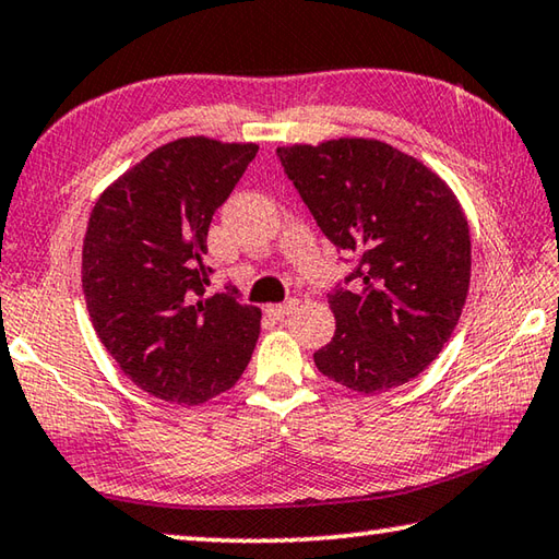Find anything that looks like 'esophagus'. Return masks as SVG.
I'll use <instances>...</instances> for the list:
<instances>
[{"instance_id":"obj_1","label":"esophagus","mask_w":559,"mask_h":559,"mask_svg":"<svg viewBox=\"0 0 559 559\" xmlns=\"http://www.w3.org/2000/svg\"><path fill=\"white\" fill-rule=\"evenodd\" d=\"M296 306H298L296 300L278 302V306H269V308H266V314H269V318H273V320H286L288 314H290L293 310H296Z\"/></svg>"}]
</instances>
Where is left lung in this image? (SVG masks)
<instances>
[{
  "instance_id": "left-lung-1",
  "label": "left lung",
  "mask_w": 559,
  "mask_h": 559,
  "mask_svg": "<svg viewBox=\"0 0 559 559\" xmlns=\"http://www.w3.org/2000/svg\"><path fill=\"white\" fill-rule=\"evenodd\" d=\"M281 166L334 247L357 257L314 352L324 377L381 393L430 367L460 322L472 276L464 210L418 158L377 139L281 146Z\"/></svg>"
}]
</instances>
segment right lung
<instances>
[{"label": "right lung", "instance_id": "right-lung-1", "mask_svg": "<svg viewBox=\"0 0 559 559\" xmlns=\"http://www.w3.org/2000/svg\"><path fill=\"white\" fill-rule=\"evenodd\" d=\"M257 144L186 136L119 176L95 202L83 293L99 342L141 391L200 405L229 391L257 347L261 310L237 288L205 298L207 229Z\"/></svg>", "mask_w": 559, "mask_h": 559}]
</instances>
